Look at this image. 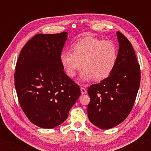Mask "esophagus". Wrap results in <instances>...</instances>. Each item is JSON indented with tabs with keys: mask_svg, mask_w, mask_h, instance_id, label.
I'll use <instances>...</instances> for the list:
<instances>
[{
	"mask_svg": "<svg viewBox=\"0 0 151 151\" xmlns=\"http://www.w3.org/2000/svg\"><path fill=\"white\" fill-rule=\"evenodd\" d=\"M81 94H85V93H86V89H85V88L84 87H81Z\"/></svg>",
	"mask_w": 151,
	"mask_h": 151,
	"instance_id": "esophagus-1",
	"label": "esophagus"
}]
</instances>
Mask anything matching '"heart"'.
Returning a JSON list of instances; mask_svg holds the SVG:
<instances>
[{"label":"heart","mask_w":151,"mask_h":151,"mask_svg":"<svg viewBox=\"0 0 151 151\" xmlns=\"http://www.w3.org/2000/svg\"><path fill=\"white\" fill-rule=\"evenodd\" d=\"M117 48L114 42L99 38L86 37L73 45V52L64 50L60 62L66 74L74 77L81 67V81L101 80L110 75L117 60Z\"/></svg>","instance_id":"b5f03b06"}]
</instances>
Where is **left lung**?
<instances>
[{
  "mask_svg": "<svg viewBox=\"0 0 151 151\" xmlns=\"http://www.w3.org/2000/svg\"><path fill=\"white\" fill-rule=\"evenodd\" d=\"M116 35L119 49L113 71L88 89V117L101 129L113 128L125 120L134 104L141 81L140 66L132 45L121 32Z\"/></svg>",
  "mask_w": 151,
  "mask_h": 151,
  "instance_id": "left-lung-1",
  "label": "left lung"
}]
</instances>
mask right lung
Wrapping results in <instances>:
<instances>
[{"label": "right lung", "mask_w": 151, "mask_h": 151, "mask_svg": "<svg viewBox=\"0 0 151 151\" xmlns=\"http://www.w3.org/2000/svg\"><path fill=\"white\" fill-rule=\"evenodd\" d=\"M67 39V32L35 35L22 47L16 63L19 103L29 120L43 129L62 124L81 94L60 62Z\"/></svg>", "instance_id": "add662e5"}]
</instances>
